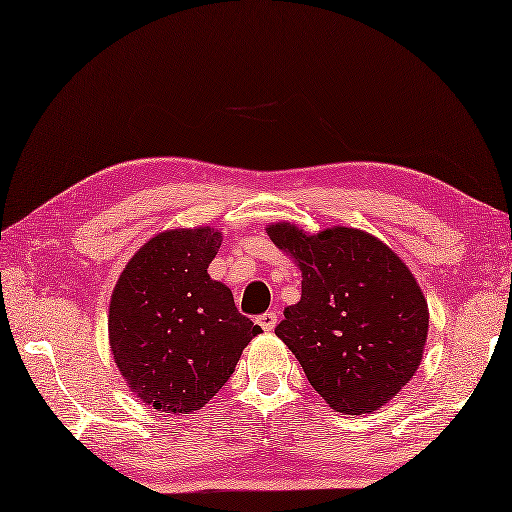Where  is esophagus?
Returning <instances> with one entry per match:
<instances>
[{"mask_svg": "<svg viewBox=\"0 0 512 512\" xmlns=\"http://www.w3.org/2000/svg\"><path fill=\"white\" fill-rule=\"evenodd\" d=\"M257 323L262 325L264 328V332H273L275 330V325H277V312H264V314H259L257 317Z\"/></svg>", "mask_w": 512, "mask_h": 512, "instance_id": "esophagus-1", "label": "esophagus"}]
</instances>
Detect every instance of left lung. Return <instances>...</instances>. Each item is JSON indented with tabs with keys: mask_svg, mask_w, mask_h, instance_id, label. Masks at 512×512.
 Returning <instances> with one entry per match:
<instances>
[{
	"mask_svg": "<svg viewBox=\"0 0 512 512\" xmlns=\"http://www.w3.org/2000/svg\"><path fill=\"white\" fill-rule=\"evenodd\" d=\"M301 270V299L275 334L314 391L347 416L372 413L405 387L422 361L429 308L407 264L378 237L332 226L266 228Z\"/></svg>",
	"mask_w": 512,
	"mask_h": 512,
	"instance_id": "left-lung-1",
	"label": "left lung"
}]
</instances>
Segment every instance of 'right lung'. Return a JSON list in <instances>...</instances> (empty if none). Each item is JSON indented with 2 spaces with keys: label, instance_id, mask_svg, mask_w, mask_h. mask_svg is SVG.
<instances>
[{
  "label": "right lung",
  "instance_id": "1",
  "mask_svg": "<svg viewBox=\"0 0 512 512\" xmlns=\"http://www.w3.org/2000/svg\"><path fill=\"white\" fill-rule=\"evenodd\" d=\"M222 246L211 226L171 228L136 250L118 277L107 330L118 372L158 411L202 409L262 332L206 268Z\"/></svg>",
  "mask_w": 512,
  "mask_h": 512
}]
</instances>
